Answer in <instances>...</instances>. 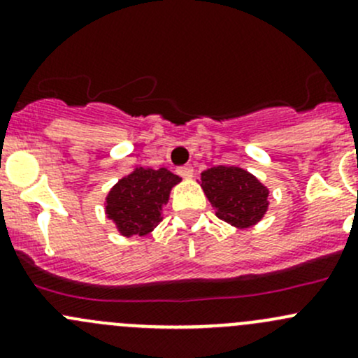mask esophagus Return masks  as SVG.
Segmentation results:
<instances>
[{
  "label": "esophagus",
  "mask_w": 358,
  "mask_h": 358,
  "mask_svg": "<svg viewBox=\"0 0 358 358\" xmlns=\"http://www.w3.org/2000/svg\"><path fill=\"white\" fill-rule=\"evenodd\" d=\"M176 171H178V175L183 176V178H192V175H194L192 166H180Z\"/></svg>",
  "instance_id": "1"
}]
</instances>
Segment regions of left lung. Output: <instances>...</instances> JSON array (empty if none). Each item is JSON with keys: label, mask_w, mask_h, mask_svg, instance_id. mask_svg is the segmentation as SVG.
<instances>
[{"label": "left lung", "mask_w": 358, "mask_h": 358, "mask_svg": "<svg viewBox=\"0 0 358 358\" xmlns=\"http://www.w3.org/2000/svg\"><path fill=\"white\" fill-rule=\"evenodd\" d=\"M201 187L216 216L237 229L255 225L268 209V189L246 169L215 166L201 173Z\"/></svg>", "instance_id": "obj_1"}]
</instances>
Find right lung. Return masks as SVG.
Instances as JSON below:
<instances>
[{"instance_id":"1","label":"right lung","mask_w":358,"mask_h":358,"mask_svg":"<svg viewBox=\"0 0 358 358\" xmlns=\"http://www.w3.org/2000/svg\"><path fill=\"white\" fill-rule=\"evenodd\" d=\"M180 180L166 168H136L110 189L106 199L107 218L121 236H147L162 220V206Z\"/></svg>"}]
</instances>
